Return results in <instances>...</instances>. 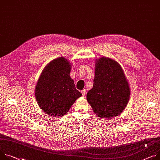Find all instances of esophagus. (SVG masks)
Instances as JSON below:
<instances>
[{"label":"esophagus","mask_w":160,"mask_h":160,"mask_svg":"<svg viewBox=\"0 0 160 160\" xmlns=\"http://www.w3.org/2000/svg\"><path fill=\"white\" fill-rule=\"evenodd\" d=\"M81 92H82V95L83 96H85V95H86V92H87V89H83L82 91H81Z\"/></svg>","instance_id":"obj_1"}]
</instances>
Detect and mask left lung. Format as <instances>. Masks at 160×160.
<instances>
[{"mask_svg":"<svg viewBox=\"0 0 160 160\" xmlns=\"http://www.w3.org/2000/svg\"><path fill=\"white\" fill-rule=\"evenodd\" d=\"M129 96V84L120 64L108 57L96 61L93 88L87 94L95 114L104 119L115 118L125 109Z\"/></svg>","mask_w":160,"mask_h":160,"instance_id":"obj_1","label":"left lung"}]
</instances>
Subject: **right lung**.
Listing matches in <instances>:
<instances>
[{
	"label": "right lung",
	"mask_w": 160,
	"mask_h": 160,
	"mask_svg": "<svg viewBox=\"0 0 160 160\" xmlns=\"http://www.w3.org/2000/svg\"><path fill=\"white\" fill-rule=\"evenodd\" d=\"M71 64L63 57L53 59L42 70L36 86L40 108L52 117H62L82 96L69 76Z\"/></svg>",
	"instance_id": "obj_1"
}]
</instances>
